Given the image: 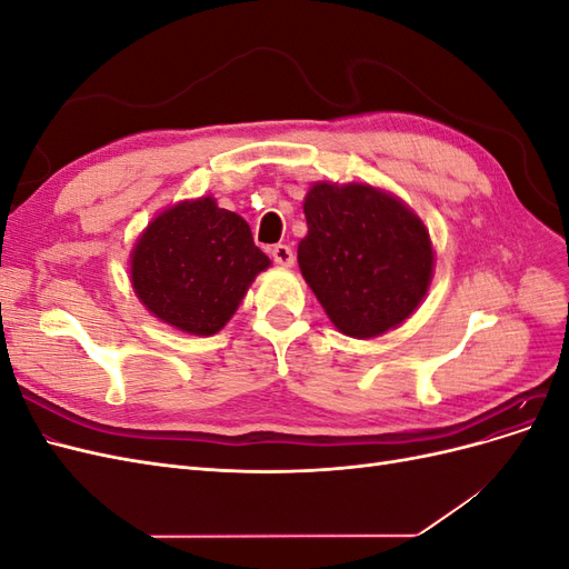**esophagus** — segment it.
Segmentation results:
<instances>
[{"label": "esophagus", "instance_id": "esophagus-1", "mask_svg": "<svg viewBox=\"0 0 569 569\" xmlns=\"http://www.w3.org/2000/svg\"><path fill=\"white\" fill-rule=\"evenodd\" d=\"M270 256H272V261L278 263V266H282V268H291V266H295V251H291V247H287V244L272 247Z\"/></svg>", "mask_w": 569, "mask_h": 569}]
</instances>
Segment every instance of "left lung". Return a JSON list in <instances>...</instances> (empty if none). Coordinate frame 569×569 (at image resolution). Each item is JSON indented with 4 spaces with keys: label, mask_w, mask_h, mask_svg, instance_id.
I'll list each match as a JSON object with an SVG mask.
<instances>
[{
    "label": "left lung",
    "mask_w": 569,
    "mask_h": 569,
    "mask_svg": "<svg viewBox=\"0 0 569 569\" xmlns=\"http://www.w3.org/2000/svg\"><path fill=\"white\" fill-rule=\"evenodd\" d=\"M299 268L339 332L368 339L401 325L432 282L422 220L370 184L316 182L303 201Z\"/></svg>",
    "instance_id": "8db88e82"
}]
</instances>
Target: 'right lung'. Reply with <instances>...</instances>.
I'll use <instances>...</instances> for the list:
<instances>
[{"mask_svg": "<svg viewBox=\"0 0 569 569\" xmlns=\"http://www.w3.org/2000/svg\"><path fill=\"white\" fill-rule=\"evenodd\" d=\"M268 266L247 220L201 197L149 222L130 253V280L149 313L187 335L211 337Z\"/></svg>", "mask_w": 569, "mask_h": 569, "instance_id": "1", "label": "right lung"}]
</instances>
